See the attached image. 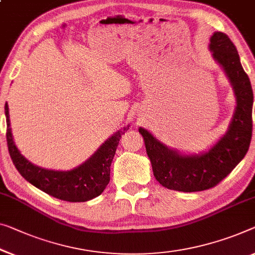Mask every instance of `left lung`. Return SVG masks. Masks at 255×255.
I'll list each match as a JSON object with an SVG mask.
<instances>
[{
  "label": "left lung",
  "instance_id": "left-lung-1",
  "mask_svg": "<svg viewBox=\"0 0 255 255\" xmlns=\"http://www.w3.org/2000/svg\"><path fill=\"white\" fill-rule=\"evenodd\" d=\"M209 46L236 97V109L226 134L209 151L182 155L167 148L146 128H139L156 180L171 190L193 193L217 186L244 158L252 139L253 91L236 46L221 32L212 35Z\"/></svg>",
  "mask_w": 255,
  "mask_h": 255
}]
</instances>
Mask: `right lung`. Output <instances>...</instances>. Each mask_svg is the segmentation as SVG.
<instances>
[{
  "instance_id": "right-lung-1",
  "label": "right lung",
  "mask_w": 255,
  "mask_h": 255,
  "mask_svg": "<svg viewBox=\"0 0 255 255\" xmlns=\"http://www.w3.org/2000/svg\"><path fill=\"white\" fill-rule=\"evenodd\" d=\"M4 111L9 154L15 168L27 181L48 195L66 202H87L103 193L111 180L112 160L120 139L128 130V125L106 140L99 149L80 166L70 171H53L34 165L20 154L11 133L7 104Z\"/></svg>"
}]
</instances>
